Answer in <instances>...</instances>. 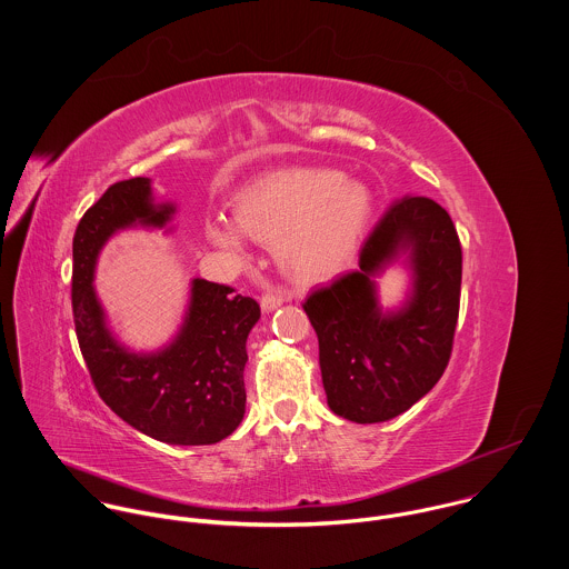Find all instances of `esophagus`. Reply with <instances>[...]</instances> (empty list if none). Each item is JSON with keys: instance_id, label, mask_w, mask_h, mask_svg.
Listing matches in <instances>:
<instances>
[{"instance_id": "34e87169", "label": "esophagus", "mask_w": 569, "mask_h": 569, "mask_svg": "<svg viewBox=\"0 0 569 569\" xmlns=\"http://www.w3.org/2000/svg\"><path fill=\"white\" fill-rule=\"evenodd\" d=\"M289 300H291V296H289L287 291L273 289V291H267V293L260 298V307H262L264 313H271V311H276L280 305H284V302H289Z\"/></svg>"}]
</instances>
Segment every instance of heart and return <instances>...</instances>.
Masks as SVG:
<instances>
[{
    "label": "heart",
    "mask_w": 569,
    "mask_h": 569,
    "mask_svg": "<svg viewBox=\"0 0 569 569\" xmlns=\"http://www.w3.org/2000/svg\"><path fill=\"white\" fill-rule=\"evenodd\" d=\"M375 212L370 188L330 168H282L256 177L234 194V221H206L208 243L243 258L244 234L278 243L280 262L305 280L339 271L357 251Z\"/></svg>",
    "instance_id": "obj_1"
}]
</instances>
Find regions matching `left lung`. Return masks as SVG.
Instances as JSON below:
<instances>
[{
  "label": "left lung",
  "instance_id": "obj_1",
  "mask_svg": "<svg viewBox=\"0 0 569 569\" xmlns=\"http://www.w3.org/2000/svg\"><path fill=\"white\" fill-rule=\"evenodd\" d=\"M395 263L410 282L400 307L383 310L376 280ZM460 282L462 247L447 210L427 197L395 203L363 244L359 269L305 302L337 416L386 422L438 383L453 346Z\"/></svg>",
  "mask_w": 569,
  "mask_h": 569
}]
</instances>
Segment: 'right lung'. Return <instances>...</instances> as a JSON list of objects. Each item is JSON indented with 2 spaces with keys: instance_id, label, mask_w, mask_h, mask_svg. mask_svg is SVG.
Instances as JSON below:
<instances>
[{
  "instance_id": "obj_1",
  "label": "right lung",
  "mask_w": 569,
  "mask_h": 569,
  "mask_svg": "<svg viewBox=\"0 0 569 569\" xmlns=\"http://www.w3.org/2000/svg\"><path fill=\"white\" fill-rule=\"evenodd\" d=\"M177 206L153 194L149 177L113 183L77 228L72 309L77 337L100 399L127 425L166 445H214L243 420L247 335L256 300L192 278L183 320L158 350H133L109 325L93 276L102 247L124 230H163Z\"/></svg>"
}]
</instances>
